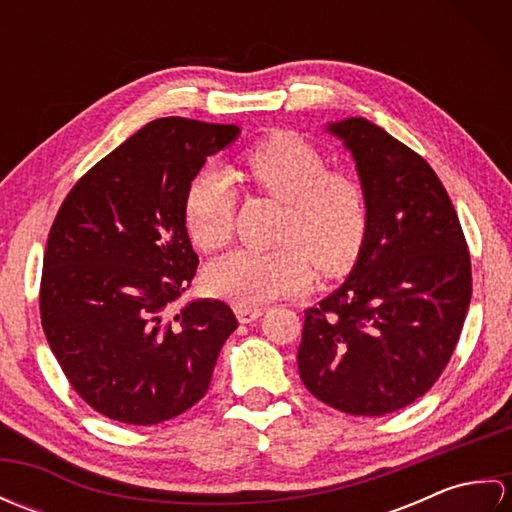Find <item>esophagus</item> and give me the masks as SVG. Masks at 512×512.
<instances>
[{"instance_id":"34e87169","label":"esophagus","mask_w":512,"mask_h":512,"mask_svg":"<svg viewBox=\"0 0 512 512\" xmlns=\"http://www.w3.org/2000/svg\"><path fill=\"white\" fill-rule=\"evenodd\" d=\"M235 312H237L239 323H253V321H257L264 314L262 308H244V306H237Z\"/></svg>"}]
</instances>
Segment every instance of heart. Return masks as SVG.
Wrapping results in <instances>:
<instances>
[{"instance_id":"b5f03b06","label":"heart","mask_w":512,"mask_h":512,"mask_svg":"<svg viewBox=\"0 0 512 512\" xmlns=\"http://www.w3.org/2000/svg\"><path fill=\"white\" fill-rule=\"evenodd\" d=\"M255 189L284 202V217L270 253L233 250L206 270V286L235 306L257 308L295 297L312 281V264L323 277L350 270L369 231L365 184L345 169H328V158L308 138L279 132L259 140L244 156ZM235 187L231 176L209 165L198 171L184 198V226L202 250L220 248L233 231Z\"/></svg>"}]
</instances>
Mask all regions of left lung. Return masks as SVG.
<instances>
[{"instance_id": "1", "label": "left lung", "mask_w": 512, "mask_h": 512, "mask_svg": "<svg viewBox=\"0 0 512 512\" xmlns=\"http://www.w3.org/2000/svg\"><path fill=\"white\" fill-rule=\"evenodd\" d=\"M369 231L345 284L306 310L303 385L352 416H385L427 394L449 365L471 303V255L436 171L385 129L347 118Z\"/></svg>"}]
</instances>
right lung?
Wrapping results in <instances>:
<instances>
[{
	"mask_svg": "<svg viewBox=\"0 0 512 512\" xmlns=\"http://www.w3.org/2000/svg\"><path fill=\"white\" fill-rule=\"evenodd\" d=\"M237 132L158 118L83 173L59 206L41 325L72 389L105 418L158 424L209 389L235 314L217 299L171 308L198 270L184 226L189 184Z\"/></svg>",
	"mask_w": 512,
	"mask_h": 512,
	"instance_id": "right-lung-1",
	"label": "right lung"
}]
</instances>
